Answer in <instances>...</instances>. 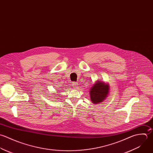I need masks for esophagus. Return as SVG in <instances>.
Masks as SVG:
<instances>
[{
    "label": "esophagus",
    "mask_w": 153,
    "mask_h": 153,
    "mask_svg": "<svg viewBox=\"0 0 153 153\" xmlns=\"http://www.w3.org/2000/svg\"><path fill=\"white\" fill-rule=\"evenodd\" d=\"M72 84V86H73V87H74V88H76L78 87V84L77 82H73Z\"/></svg>",
    "instance_id": "1"
}]
</instances>
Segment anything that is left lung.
<instances>
[{"mask_svg":"<svg viewBox=\"0 0 153 153\" xmlns=\"http://www.w3.org/2000/svg\"><path fill=\"white\" fill-rule=\"evenodd\" d=\"M109 90L108 84L105 85L104 82H96L90 91V98L93 103H99L102 102L107 96Z\"/></svg>","mask_w":153,"mask_h":153,"instance_id":"8db88e82","label":"left lung"}]
</instances>
